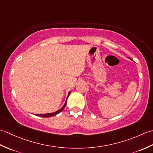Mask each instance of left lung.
I'll return each mask as SVG.
<instances>
[{
  "label": "left lung",
  "instance_id": "obj_1",
  "mask_svg": "<svg viewBox=\"0 0 153 153\" xmlns=\"http://www.w3.org/2000/svg\"><path fill=\"white\" fill-rule=\"evenodd\" d=\"M130 59H131V58H130Z\"/></svg>",
  "mask_w": 153,
  "mask_h": 153
}]
</instances>
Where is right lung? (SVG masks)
Returning <instances> with one entry per match:
<instances>
[{"instance_id":"add662e5","label":"right lung","mask_w":153,"mask_h":153,"mask_svg":"<svg viewBox=\"0 0 153 153\" xmlns=\"http://www.w3.org/2000/svg\"><path fill=\"white\" fill-rule=\"evenodd\" d=\"M70 94V91L69 92V93H68V97H67V99H68V97H69ZM67 99H66V102H65L64 105H63V106L62 107V108H61L60 109L57 110V111L54 112H53V113H47V114H37L36 116H41V117H45V118H48V117H51V116L57 115L58 114H59V113L62 111V110H63V109L65 108V106H66V105Z\"/></svg>"}]
</instances>
